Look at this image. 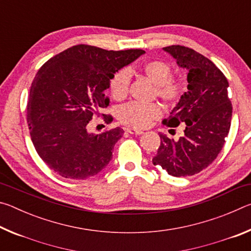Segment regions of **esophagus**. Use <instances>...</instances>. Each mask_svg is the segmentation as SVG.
Masks as SVG:
<instances>
[{
	"mask_svg": "<svg viewBox=\"0 0 251 251\" xmlns=\"http://www.w3.org/2000/svg\"><path fill=\"white\" fill-rule=\"evenodd\" d=\"M127 133H129L131 135H142L144 131L139 129H134V128H127Z\"/></svg>",
	"mask_w": 251,
	"mask_h": 251,
	"instance_id": "esophagus-1",
	"label": "esophagus"
}]
</instances>
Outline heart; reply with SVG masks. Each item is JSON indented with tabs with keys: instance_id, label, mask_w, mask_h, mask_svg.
Returning <instances> with one entry per match:
<instances>
[{
	"instance_id": "obj_1",
	"label": "heart",
	"mask_w": 251,
	"mask_h": 251,
	"mask_svg": "<svg viewBox=\"0 0 251 251\" xmlns=\"http://www.w3.org/2000/svg\"><path fill=\"white\" fill-rule=\"evenodd\" d=\"M130 74L143 76L154 85V96L160 100L168 107L176 106L187 90L185 79L180 76H174L172 66L160 59H148L136 69L120 70L110 79V95L115 100H124L129 92ZM161 115L158 104L141 105L130 103L118 110V120L122 124L144 128Z\"/></svg>"
}]
</instances>
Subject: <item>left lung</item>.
<instances>
[{"label": "left lung", "instance_id": "8db88e82", "mask_svg": "<svg viewBox=\"0 0 251 251\" xmlns=\"http://www.w3.org/2000/svg\"><path fill=\"white\" fill-rule=\"evenodd\" d=\"M164 50L188 71V92L164 121L168 127L186 124L178 141L159 134L160 146L152 164L169 175L193 176L207 168L222 151L230 129L232 105L226 76L209 58L193 49L171 45Z\"/></svg>", "mask_w": 251, "mask_h": 251}]
</instances>
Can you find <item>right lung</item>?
Returning <instances> with one entry per match:
<instances>
[{
	"mask_svg": "<svg viewBox=\"0 0 251 251\" xmlns=\"http://www.w3.org/2000/svg\"><path fill=\"white\" fill-rule=\"evenodd\" d=\"M143 50H106L79 44L50 58L34 78L27 101L29 135L37 154L59 176L87 179L107 166L121 127L90 134L87 125L109 100L104 91ZM110 124L113 117L104 115Z\"/></svg>",
	"mask_w": 251,
	"mask_h": 251,
	"instance_id": "1",
	"label": "right lung"
}]
</instances>
